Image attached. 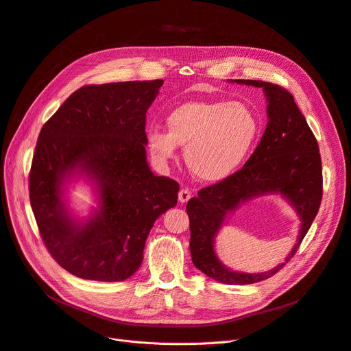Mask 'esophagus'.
Returning <instances> with one entry per match:
<instances>
[{
	"mask_svg": "<svg viewBox=\"0 0 351 351\" xmlns=\"http://www.w3.org/2000/svg\"><path fill=\"white\" fill-rule=\"evenodd\" d=\"M190 198H191V193H190L187 189H181V190L178 191V202H180V203L184 204V203L189 202Z\"/></svg>",
	"mask_w": 351,
	"mask_h": 351,
	"instance_id": "obj_1",
	"label": "esophagus"
}]
</instances>
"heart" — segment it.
Instances as JSON below:
<instances>
[{
  "label": "heart",
  "instance_id": "obj_1",
  "mask_svg": "<svg viewBox=\"0 0 351 351\" xmlns=\"http://www.w3.org/2000/svg\"><path fill=\"white\" fill-rule=\"evenodd\" d=\"M167 131L148 128L147 144L162 164L173 160L177 145L184 147L191 174L217 182L234 173L258 134V119L243 101H189L171 110Z\"/></svg>",
  "mask_w": 351,
  "mask_h": 351
}]
</instances>
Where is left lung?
<instances>
[{
    "label": "left lung",
    "mask_w": 351,
    "mask_h": 351,
    "mask_svg": "<svg viewBox=\"0 0 351 351\" xmlns=\"http://www.w3.org/2000/svg\"><path fill=\"white\" fill-rule=\"evenodd\" d=\"M231 81V80H230ZM231 82L263 88L267 98L264 134L243 169L214 186L202 189L187 203L190 252L194 265L224 285H253L270 278L295 254L300 243L319 213L323 195L319 144L293 95L273 82L232 80ZM265 193H280L296 210L302 226L298 243L285 263L264 274L232 272L216 257L213 239L225 217L243 202Z\"/></svg>",
    "instance_id": "8db88e82"
}]
</instances>
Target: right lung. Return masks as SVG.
<instances>
[{
	"instance_id": "1",
	"label": "right lung",
	"mask_w": 351,
	"mask_h": 351,
	"mask_svg": "<svg viewBox=\"0 0 351 351\" xmlns=\"http://www.w3.org/2000/svg\"><path fill=\"white\" fill-rule=\"evenodd\" d=\"M162 80L86 86L41 128L29 171V203L53 258L73 276L123 281L143 263L156 220L177 204L178 182L154 176L145 114ZM86 176L99 210L86 222L68 211L66 182Z\"/></svg>"
}]
</instances>
